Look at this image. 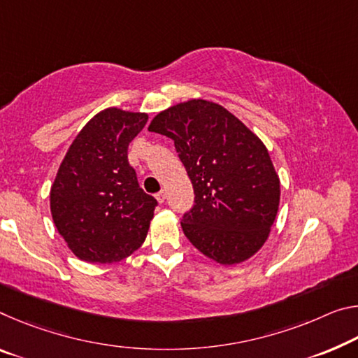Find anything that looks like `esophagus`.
I'll return each instance as SVG.
<instances>
[{
  "instance_id": "1",
  "label": "esophagus",
  "mask_w": 358,
  "mask_h": 358,
  "mask_svg": "<svg viewBox=\"0 0 358 358\" xmlns=\"http://www.w3.org/2000/svg\"><path fill=\"white\" fill-rule=\"evenodd\" d=\"M166 191H159L157 192V194H156V199H157V202L159 203H164V202H166Z\"/></svg>"
}]
</instances>
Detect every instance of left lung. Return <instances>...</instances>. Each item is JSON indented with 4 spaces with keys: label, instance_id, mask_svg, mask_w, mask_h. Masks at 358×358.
<instances>
[{
    "label": "left lung",
    "instance_id": "obj_1",
    "mask_svg": "<svg viewBox=\"0 0 358 358\" xmlns=\"http://www.w3.org/2000/svg\"><path fill=\"white\" fill-rule=\"evenodd\" d=\"M148 130L172 138L194 188L181 228L202 255L223 266L252 258L268 241L280 180L263 141L213 101L192 99L152 117Z\"/></svg>",
    "mask_w": 358,
    "mask_h": 358
}]
</instances>
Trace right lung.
<instances>
[{
	"label": "right lung",
	"instance_id": "obj_1",
	"mask_svg": "<svg viewBox=\"0 0 358 358\" xmlns=\"http://www.w3.org/2000/svg\"><path fill=\"white\" fill-rule=\"evenodd\" d=\"M146 113L110 106L84 126L50 186V213L75 257L110 264L145 242L157 201L140 188L127 148Z\"/></svg>",
	"mask_w": 358,
	"mask_h": 358
}]
</instances>
